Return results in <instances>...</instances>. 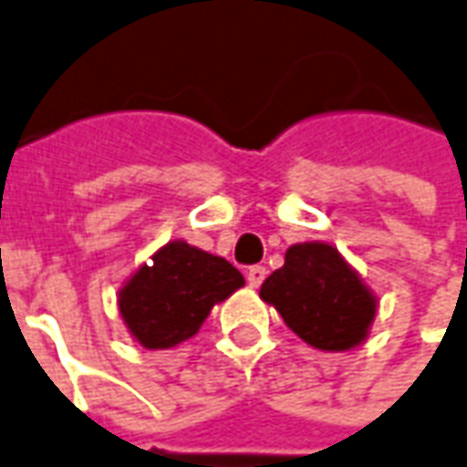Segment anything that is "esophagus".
Here are the masks:
<instances>
[{"mask_svg": "<svg viewBox=\"0 0 467 467\" xmlns=\"http://www.w3.org/2000/svg\"><path fill=\"white\" fill-rule=\"evenodd\" d=\"M265 275H267V270L263 265L247 267V283H250L253 288H260V283L265 280Z\"/></svg>", "mask_w": 467, "mask_h": 467, "instance_id": "esophagus-1", "label": "esophagus"}]
</instances>
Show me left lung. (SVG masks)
<instances>
[{
    "mask_svg": "<svg viewBox=\"0 0 467 467\" xmlns=\"http://www.w3.org/2000/svg\"><path fill=\"white\" fill-rule=\"evenodd\" d=\"M260 298L293 334L321 351L358 347L377 316V298L328 243L290 244L285 265L267 275Z\"/></svg>",
    "mask_w": 467,
    "mask_h": 467,
    "instance_id": "left-lung-1",
    "label": "left lung"
}]
</instances>
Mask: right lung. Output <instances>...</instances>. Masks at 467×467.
<instances>
[{
	"label": "right lung",
	"mask_w": 467,
	"mask_h": 467,
	"mask_svg": "<svg viewBox=\"0 0 467 467\" xmlns=\"http://www.w3.org/2000/svg\"><path fill=\"white\" fill-rule=\"evenodd\" d=\"M243 285V273L224 257L174 240L126 280L119 311L143 348H171L197 334L212 306Z\"/></svg>",
	"instance_id": "add662e5"
}]
</instances>
